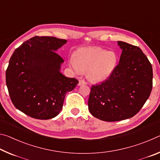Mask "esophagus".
I'll list each match as a JSON object with an SVG mask.
<instances>
[{"mask_svg": "<svg viewBox=\"0 0 160 160\" xmlns=\"http://www.w3.org/2000/svg\"><path fill=\"white\" fill-rule=\"evenodd\" d=\"M87 84V82H85V80H79V83H78V85H80V86H81V85H86Z\"/></svg>", "mask_w": 160, "mask_h": 160, "instance_id": "esophagus-1", "label": "esophagus"}]
</instances>
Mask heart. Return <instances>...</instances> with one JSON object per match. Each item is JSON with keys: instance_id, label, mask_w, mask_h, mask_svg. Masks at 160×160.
Returning <instances> with one entry per match:
<instances>
[{"instance_id": "heart-1", "label": "heart", "mask_w": 160, "mask_h": 160, "mask_svg": "<svg viewBox=\"0 0 160 160\" xmlns=\"http://www.w3.org/2000/svg\"><path fill=\"white\" fill-rule=\"evenodd\" d=\"M118 58L113 51L100 47H84L75 52L70 60V66L77 73L87 72L92 81L99 82L112 75L117 65Z\"/></svg>"}]
</instances>
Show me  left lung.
<instances>
[{
  "label": "left lung",
  "instance_id": "left-lung-1",
  "mask_svg": "<svg viewBox=\"0 0 160 160\" xmlns=\"http://www.w3.org/2000/svg\"><path fill=\"white\" fill-rule=\"evenodd\" d=\"M119 63L108 79L91 88L88 108L102 121H122L140 112L152 89V67L138 47L118 42Z\"/></svg>",
  "mask_w": 160,
  "mask_h": 160
}]
</instances>
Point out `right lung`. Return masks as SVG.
<instances>
[{
	"mask_svg": "<svg viewBox=\"0 0 160 160\" xmlns=\"http://www.w3.org/2000/svg\"><path fill=\"white\" fill-rule=\"evenodd\" d=\"M66 39L36 36L16 48L6 70L10 99L20 112L32 118L47 120L63 108L66 94L78 84L60 72L63 59L55 51Z\"/></svg>",
	"mask_w": 160,
	"mask_h": 160,
	"instance_id": "add662e5",
	"label": "right lung"
}]
</instances>
